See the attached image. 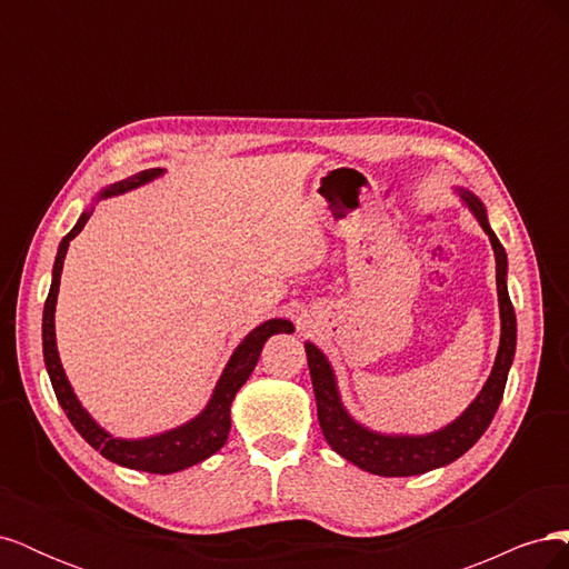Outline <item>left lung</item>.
Returning a JSON list of instances; mask_svg holds the SVG:
<instances>
[{
	"label": "left lung",
	"instance_id": "left-lung-1",
	"mask_svg": "<svg viewBox=\"0 0 569 569\" xmlns=\"http://www.w3.org/2000/svg\"><path fill=\"white\" fill-rule=\"evenodd\" d=\"M456 194L468 206V211L477 218L481 230L487 232L493 258H496V291H498V313H501V341L491 375L485 387L475 396V401L465 408L456 420L443 425L427 435H389L377 432L372 427L358 422L347 410L339 393L337 375L327 356L313 341H306L308 368L316 391L318 420L322 437L341 458L353 462L356 468L380 475V477H412L429 470L443 468L458 460L465 451H470L477 439L487 432L498 403L503 399V389L508 382V372L518 347V320L515 308L508 297V256L503 244L498 242L496 232L489 226L487 209L481 199L465 187H456Z\"/></svg>",
	"mask_w": 569,
	"mask_h": 569
}]
</instances>
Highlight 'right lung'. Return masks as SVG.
<instances>
[{"label":"right lung","mask_w":569,"mask_h":569,"mask_svg":"<svg viewBox=\"0 0 569 569\" xmlns=\"http://www.w3.org/2000/svg\"><path fill=\"white\" fill-rule=\"evenodd\" d=\"M163 173H166L163 168L142 170V173H134L128 180H118L113 184H107L92 199L88 209L80 213L76 228L61 239L57 258H54V268H51V287H49V297L44 301V313H42L44 366H47L51 387H54V393H57V399L68 416V420L73 422L80 437L107 460H111L116 465H123V468H130V470L151 472V475H173V472L187 470V468H192V465L211 458L216 451H220L230 435V422H232L230 408H232L234 396L251 377L258 358H261L263 343L272 335L295 332V325H291L287 318H272V320H266L258 325L256 330H251L242 341L237 343V349L232 351L228 366L222 368V375L216 382V389L211 393L209 403L203 406L199 416H194L192 420H187L173 429H166V432L140 437V439H123V437H113L109 429L101 427L90 416L88 408H84L76 396L71 382H68L66 370L61 366V358H59V349H57L54 313H57V297H59L61 270H63V261L68 253V244H71V239H76L80 234L84 222L90 220L97 201L126 194V192H130V189L153 182Z\"/></svg>","instance_id":"add662e5"}]
</instances>
